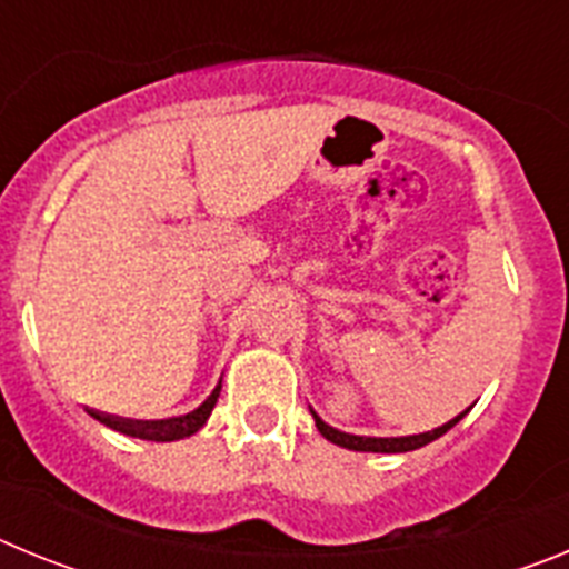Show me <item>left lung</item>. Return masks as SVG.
Here are the masks:
<instances>
[{
    "label": "left lung",
    "instance_id": "8db88e82",
    "mask_svg": "<svg viewBox=\"0 0 569 569\" xmlns=\"http://www.w3.org/2000/svg\"><path fill=\"white\" fill-rule=\"evenodd\" d=\"M310 413H313V410H310ZM467 413H470V407H467L461 416H456V419L447 421V425L436 427V430H427V433H419V436H401V439H370V436H350V433H341V430H336V427L325 425V421H321L316 413H313V419H316V427H319V433L325 436V439L333 441V445H339V447H347V450H361V453H407V450H419V447L430 445V441H436L439 436H445L447 430L459 425Z\"/></svg>",
    "mask_w": 569,
    "mask_h": 569
}]
</instances>
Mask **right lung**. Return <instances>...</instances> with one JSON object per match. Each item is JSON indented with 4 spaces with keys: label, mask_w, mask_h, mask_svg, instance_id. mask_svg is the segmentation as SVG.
Instances as JSON below:
<instances>
[{
    "label": "right lung",
    "mask_w": 569,
    "mask_h": 569,
    "mask_svg": "<svg viewBox=\"0 0 569 569\" xmlns=\"http://www.w3.org/2000/svg\"><path fill=\"white\" fill-rule=\"evenodd\" d=\"M219 390L222 385L216 387L213 393L208 396L202 407H196L193 413L179 416V419H164V421H130V419H113V416H102V413H90L93 419H99L102 425H108L110 430H119L124 436H133V439H144V441H176V439H188L193 436L199 427L208 421V416L213 413L216 399H219Z\"/></svg>",
    "instance_id": "add662e5"
}]
</instances>
